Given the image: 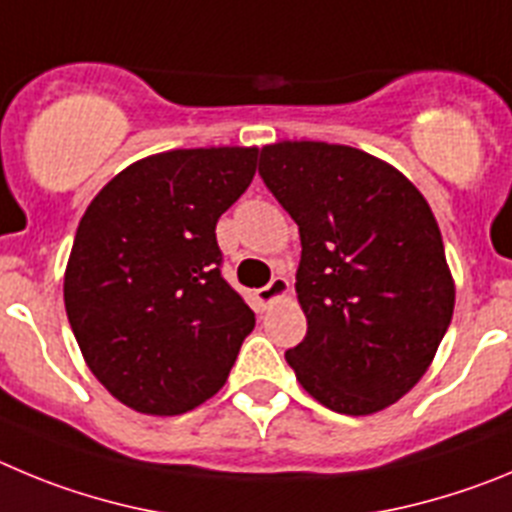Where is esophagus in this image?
<instances>
[{"mask_svg": "<svg viewBox=\"0 0 512 512\" xmlns=\"http://www.w3.org/2000/svg\"><path fill=\"white\" fill-rule=\"evenodd\" d=\"M290 293V283L283 278V275H275L270 283L265 285V288L257 290V301L262 303V306H270V303L280 301V298H285Z\"/></svg>", "mask_w": 512, "mask_h": 512, "instance_id": "34e87169", "label": "esophagus"}]
</instances>
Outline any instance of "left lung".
Returning <instances> with one entry per match:
<instances>
[{
	"label": "left lung",
	"instance_id": "8db88e82",
	"mask_svg": "<svg viewBox=\"0 0 512 512\" xmlns=\"http://www.w3.org/2000/svg\"><path fill=\"white\" fill-rule=\"evenodd\" d=\"M260 176L301 234L296 293L308 331L285 352L296 380L344 416L398 403L454 313L428 201L385 160L316 140L265 145Z\"/></svg>",
	"mask_w": 512,
	"mask_h": 512
}]
</instances>
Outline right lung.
<instances>
[{
  "mask_svg": "<svg viewBox=\"0 0 512 512\" xmlns=\"http://www.w3.org/2000/svg\"><path fill=\"white\" fill-rule=\"evenodd\" d=\"M260 147L168 150L127 165L81 216L63 278L96 380L147 416L222 390L255 313L222 278L219 216L255 178Z\"/></svg>",
  "mask_w": 512,
  "mask_h": 512,
  "instance_id": "obj_1",
  "label": "right lung"
}]
</instances>
